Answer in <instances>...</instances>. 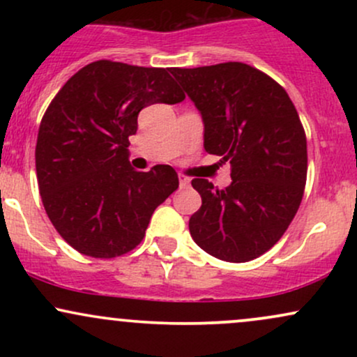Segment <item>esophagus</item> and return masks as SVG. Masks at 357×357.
Listing matches in <instances>:
<instances>
[{
	"instance_id": "1",
	"label": "esophagus",
	"mask_w": 357,
	"mask_h": 357,
	"mask_svg": "<svg viewBox=\"0 0 357 357\" xmlns=\"http://www.w3.org/2000/svg\"><path fill=\"white\" fill-rule=\"evenodd\" d=\"M190 178H186V176H184V174H179V186H181V188H188V186H190Z\"/></svg>"
}]
</instances>
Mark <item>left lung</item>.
Returning <instances> with one entry per match:
<instances>
[{
	"instance_id": "left-lung-1",
	"label": "left lung",
	"mask_w": 357,
	"mask_h": 357,
	"mask_svg": "<svg viewBox=\"0 0 357 357\" xmlns=\"http://www.w3.org/2000/svg\"><path fill=\"white\" fill-rule=\"evenodd\" d=\"M204 124V149L230 161L231 184L195 178L202 208L190 218L199 248L241 264L282 238L304 196L307 141L292 100L267 73L241 61L171 68Z\"/></svg>"
}]
</instances>
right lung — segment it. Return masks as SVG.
Wrapping results in <instances>:
<instances>
[{"instance_id":"1","label":"right lung","mask_w":357,"mask_h":357,"mask_svg":"<svg viewBox=\"0 0 357 357\" xmlns=\"http://www.w3.org/2000/svg\"><path fill=\"white\" fill-rule=\"evenodd\" d=\"M184 93L167 68L99 60L68 79L42 119L35 162L48 218L70 247L114 258L144 238L155 208L178 190V174L129 162L137 116L153 104H178Z\"/></svg>"}]
</instances>
